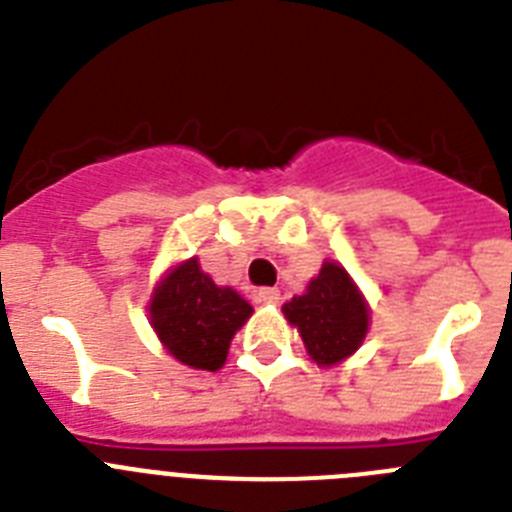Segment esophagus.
Segmentation results:
<instances>
[{"instance_id":"34e87169","label":"esophagus","mask_w":512,"mask_h":512,"mask_svg":"<svg viewBox=\"0 0 512 512\" xmlns=\"http://www.w3.org/2000/svg\"><path fill=\"white\" fill-rule=\"evenodd\" d=\"M279 300H282L279 289H274V287L259 289V302H264V305H279Z\"/></svg>"}]
</instances>
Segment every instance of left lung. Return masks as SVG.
<instances>
[{
  "instance_id": "8db88e82",
  "label": "left lung",
  "mask_w": 512,
  "mask_h": 512,
  "mask_svg": "<svg viewBox=\"0 0 512 512\" xmlns=\"http://www.w3.org/2000/svg\"><path fill=\"white\" fill-rule=\"evenodd\" d=\"M284 315L297 325L307 354L318 364H333L361 346L369 328V310L346 269L325 261L305 295L292 297Z\"/></svg>"
}]
</instances>
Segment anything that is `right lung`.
<instances>
[{
	"instance_id": "obj_1",
	"label": "right lung",
	"mask_w": 512,
	"mask_h": 512,
	"mask_svg": "<svg viewBox=\"0 0 512 512\" xmlns=\"http://www.w3.org/2000/svg\"><path fill=\"white\" fill-rule=\"evenodd\" d=\"M251 305L230 287H217L197 259L176 266L151 302V323L169 354L182 364L215 372Z\"/></svg>"
}]
</instances>
